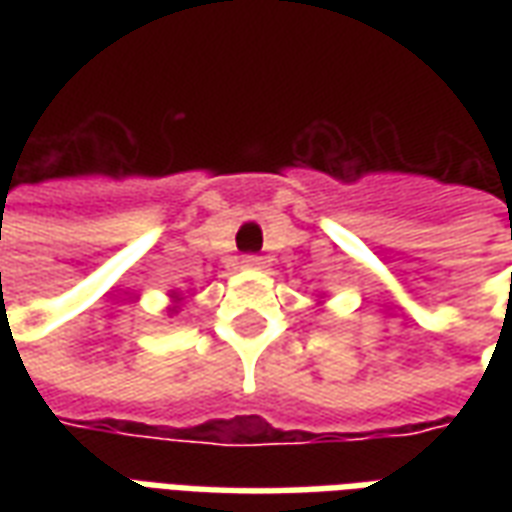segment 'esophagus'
<instances>
[{
    "mask_svg": "<svg viewBox=\"0 0 512 512\" xmlns=\"http://www.w3.org/2000/svg\"><path fill=\"white\" fill-rule=\"evenodd\" d=\"M244 268H263V257H257V255H246L244 260Z\"/></svg>",
    "mask_w": 512,
    "mask_h": 512,
    "instance_id": "obj_1",
    "label": "esophagus"
}]
</instances>
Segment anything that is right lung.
I'll use <instances>...</instances> for the list:
<instances>
[{"mask_svg":"<svg viewBox=\"0 0 512 512\" xmlns=\"http://www.w3.org/2000/svg\"><path fill=\"white\" fill-rule=\"evenodd\" d=\"M172 299H175V301H180V296H175V293H172ZM172 312H175V307H172Z\"/></svg>","mask_w":512,"mask_h":512,"instance_id":"add662e5","label":"right lung"}]
</instances>
